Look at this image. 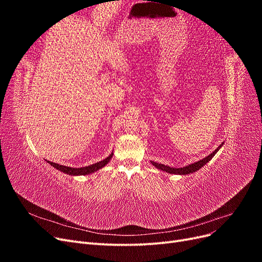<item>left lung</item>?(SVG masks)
<instances>
[{
    "mask_svg": "<svg viewBox=\"0 0 262 262\" xmlns=\"http://www.w3.org/2000/svg\"><path fill=\"white\" fill-rule=\"evenodd\" d=\"M223 144H224V143H222L215 150H214L213 153H211V154L208 155L207 157H204L203 160H200V161H198V162H195V163H192V164H190V165L184 166V167H180V168L170 167V166L164 165V164H158V163L153 162V161H150V164H152L153 166H155L156 168L161 169V170H163V171L168 172V173H175V175H189V173H192V172H195L196 170H199L201 167H203V166H204L205 164H207L208 162H210V161L212 160V158H213V156L219 152V149H220L222 146H223Z\"/></svg>",
    "mask_w": 262,
    "mask_h": 262,
    "instance_id": "left-lung-1",
    "label": "left lung"
}]
</instances>
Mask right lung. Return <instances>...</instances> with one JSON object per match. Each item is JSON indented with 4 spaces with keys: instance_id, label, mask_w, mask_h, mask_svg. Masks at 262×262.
I'll use <instances>...</instances> for the list:
<instances>
[{
    "instance_id": "add662e5",
    "label": "right lung",
    "mask_w": 262,
    "mask_h": 262,
    "mask_svg": "<svg viewBox=\"0 0 262 262\" xmlns=\"http://www.w3.org/2000/svg\"><path fill=\"white\" fill-rule=\"evenodd\" d=\"M114 153L110 154L108 157H106L105 160H102L100 162H97L95 163L93 165H90V166H85V167H80V168H74V167H68V166H63V165H59L57 163H52V162H49L47 161V163H49L52 167H54L55 169H58L62 172L64 173H68V175H71V176H85V175H90V173H93L95 171H97L99 169H101L102 167H105V166L109 163V161L112 160Z\"/></svg>"
}]
</instances>
